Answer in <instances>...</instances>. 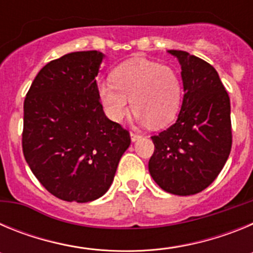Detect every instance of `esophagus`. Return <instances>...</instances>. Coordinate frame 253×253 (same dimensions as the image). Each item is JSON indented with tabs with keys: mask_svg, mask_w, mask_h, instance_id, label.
I'll list each match as a JSON object with an SVG mask.
<instances>
[{
	"mask_svg": "<svg viewBox=\"0 0 253 253\" xmlns=\"http://www.w3.org/2000/svg\"><path fill=\"white\" fill-rule=\"evenodd\" d=\"M140 137H142V135H139V134L133 133V131H131V133H130V139H131V142H137L138 139H140Z\"/></svg>",
	"mask_w": 253,
	"mask_h": 253,
	"instance_id": "obj_1",
	"label": "esophagus"
}]
</instances>
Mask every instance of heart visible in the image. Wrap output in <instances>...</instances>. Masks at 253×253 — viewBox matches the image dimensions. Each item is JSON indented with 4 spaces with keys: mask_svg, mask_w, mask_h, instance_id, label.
<instances>
[{
    "mask_svg": "<svg viewBox=\"0 0 253 253\" xmlns=\"http://www.w3.org/2000/svg\"><path fill=\"white\" fill-rule=\"evenodd\" d=\"M111 82L99 84V97L106 115L120 122L129 111L142 124L166 126L176 119L182 101L180 76L171 67L135 58L116 67Z\"/></svg>",
    "mask_w": 253,
    "mask_h": 253,
    "instance_id": "heart-1",
    "label": "heart"
}]
</instances>
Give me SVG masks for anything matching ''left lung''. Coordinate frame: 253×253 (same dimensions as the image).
<instances>
[{"label":"left lung","mask_w":253,"mask_h":253,"mask_svg":"<svg viewBox=\"0 0 253 253\" xmlns=\"http://www.w3.org/2000/svg\"><path fill=\"white\" fill-rule=\"evenodd\" d=\"M181 66L184 99L175 124L153 135L152 178L173 195H194L219 175L232 148L231 101L218 72L184 50H169Z\"/></svg>","instance_id":"left-lung-1"}]
</instances>
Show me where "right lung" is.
Wrapping results in <instances>:
<instances>
[{"instance_id": "1", "label": "right lung", "mask_w": 253, "mask_h": 253, "mask_svg": "<svg viewBox=\"0 0 253 253\" xmlns=\"http://www.w3.org/2000/svg\"><path fill=\"white\" fill-rule=\"evenodd\" d=\"M101 51H73L40 69L24 101L22 152L49 193L88 203L111 186L129 131L102 110L96 77Z\"/></svg>"}]
</instances>
